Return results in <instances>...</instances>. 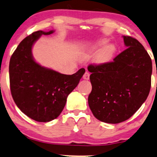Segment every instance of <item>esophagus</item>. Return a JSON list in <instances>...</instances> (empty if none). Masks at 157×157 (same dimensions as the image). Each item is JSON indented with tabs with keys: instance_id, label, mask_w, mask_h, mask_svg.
<instances>
[{
	"instance_id": "1",
	"label": "esophagus",
	"mask_w": 157,
	"mask_h": 157,
	"mask_svg": "<svg viewBox=\"0 0 157 157\" xmlns=\"http://www.w3.org/2000/svg\"><path fill=\"white\" fill-rule=\"evenodd\" d=\"M90 78V73L88 72H85L84 75H83V79L85 80H89Z\"/></svg>"
}]
</instances>
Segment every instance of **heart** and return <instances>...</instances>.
<instances>
[{
  "label": "heart",
  "mask_w": 157,
  "mask_h": 157,
  "mask_svg": "<svg viewBox=\"0 0 157 157\" xmlns=\"http://www.w3.org/2000/svg\"><path fill=\"white\" fill-rule=\"evenodd\" d=\"M103 44V42H100L98 44V45L100 46ZM115 52V47L113 44H108L105 46V47L102 48L98 54V61L99 62H106L109 61L110 58L113 57Z\"/></svg>",
  "instance_id": "heart-1"
}]
</instances>
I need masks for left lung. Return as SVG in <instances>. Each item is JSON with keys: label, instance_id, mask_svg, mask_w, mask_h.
I'll return each instance as SVG.
<instances>
[{"label": "left lung", "instance_id": "left-lung-1", "mask_svg": "<svg viewBox=\"0 0 157 157\" xmlns=\"http://www.w3.org/2000/svg\"><path fill=\"white\" fill-rule=\"evenodd\" d=\"M123 37L127 48L113 61L87 67L92 84L90 108L96 118L108 124L131 118L147 100L151 89V57L137 39Z\"/></svg>", "mask_w": 157, "mask_h": 157}]
</instances>
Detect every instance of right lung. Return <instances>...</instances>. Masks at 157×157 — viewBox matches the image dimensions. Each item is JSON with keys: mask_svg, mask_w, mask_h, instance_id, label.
<instances>
[{"mask_svg": "<svg viewBox=\"0 0 157 157\" xmlns=\"http://www.w3.org/2000/svg\"><path fill=\"white\" fill-rule=\"evenodd\" d=\"M53 32L32 33L23 39L10 59V88L14 102L25 115L38 122H49L59 116L69 94L85 72L81 68L72 75H64L34 61L33 44L41 35Z\"/></svg>", "mask_w": 157, "mask_h": 157, "instance_id": "obj_1", "label": "right lung"}]
</instances>
